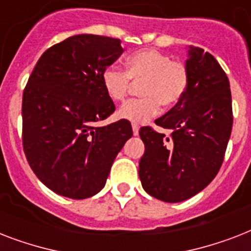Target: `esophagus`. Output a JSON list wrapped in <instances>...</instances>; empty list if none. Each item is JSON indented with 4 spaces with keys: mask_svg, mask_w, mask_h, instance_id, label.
I'll return each instance as SVG.
<instances>
[{
    "mask_svg": "<svg viewBox=\"0 0 251 251\" xmlns=\"http://www.w3.org/2000/svg\"><path fill=\"white\" fill-rule=\"evenodd\" d=\"M131 127H133L134 135H138V134H139V125H138V124H133V125H131Z\"/></svg>",
    "mask_w": 251,
    "mask_h": 251,
    "instance_id": "34e87169",
    "label": "esophagus"
}]
</instances>
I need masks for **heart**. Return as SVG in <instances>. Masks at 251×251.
Wrapping results in <instances>:
<instances>
[{"label": "heart", "mask_w": 251, "mask_h": 251, "mask_svg": "<svg viewBox=\"0 0 251 251\" xmlns=\"http://www.w3.org/2000/svg\"><path fill=\"white\" fill-rule=\"evenodd\" d=\"M131 82L141 84L142 98L124 104L117 116L141 124L155 117L160 105L171 109L182 100L189 87V70L185 62L172 60L167 53L146 49L127 57L125 72L114 66H108L102 72L104 91L116 102L125 100L133 86Z\"/></svg>", "instance_id": "b5f03b06"}]
</instances>
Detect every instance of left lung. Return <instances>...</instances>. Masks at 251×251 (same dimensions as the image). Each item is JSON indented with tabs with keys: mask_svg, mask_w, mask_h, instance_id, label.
<instances>
[{
	"mask_svg": "<svg viewBox=\"0 0 251 251\" xmlns=\"http://www.w3.org/2000/svg\"><path fill=\"white\" fill-rule=\"evenodd\" d=\"M189 87L183 99L155 124L171 130H139L145 153L139 161L142 186L168 203L186 201L218 175L229 141L233 113L229 80L215 57L190 47Z\"/></svg>",
	"mask_w": 251,
	"mask_h": 251,
	"instance_id": "8db88e82",
	"label": "left lung"
}]
</instances>
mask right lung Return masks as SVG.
Listing matches in <instances>:
<instances>
[{"label":"right lung","mask_w":251,"mask_h":251,"mask_svg":"<svg viewBox=\"0 0 251 251\" xmlns=\"http://www.w3.org/2000/svg\"><path fill=\"white\" fill-rule=\"evenodd\" d=\"M122 52L120 39L75 35L47 49L29 75L22 101L23 150L37 178L57 194H98L133 135L127 120L98 125L116 109L102 72Z\"/></svg>","instance_id":"add662e5"}]
</instances>
